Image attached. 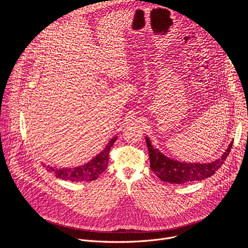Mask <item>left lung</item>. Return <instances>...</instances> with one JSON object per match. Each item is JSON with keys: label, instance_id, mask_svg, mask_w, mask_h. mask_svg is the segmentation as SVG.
Masks as SVG:
<instances>
[{"label": "left lung", "instance_id": "8db88e82", "mask_svg": "<svg viewBox=\"0 0 248 248\" xmlns=\"http://www.w3.org/2000/svg\"><path fill=\"white\" fill-rule=\"evenodd\" d=\"M145 139L148 147L151 170L161 181L178 185L205 180L213 175L228 158L233 143V141H232L222 157L214 162L207 164H192L178 162L164 156L158 149H155L152 146L148 137H145Z\"/></svg>", "mask_w": 248, "mask_h": 248}]
</instances>
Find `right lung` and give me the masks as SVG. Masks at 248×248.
Segmentation results:
<instances>
[{
	"instance_id": "add662e5",
	"label": "right lung",
	"mask_w": 248,
	"mask_h": 248,
	"mask_svg": "<svg viewBox=\"0 0 248 248\" xmlns=\"http://www.w3.org/2000/svg\"><path fill=\"white\" fill-rule=\"evenodd\" d=\"M117 140V136L112 138L105 149L100 152L95 158H93L90 162L84 164L83 166H79L73 169H57L50 166H46L43 164V167L46 170L55 173L56 178L62 179L64 181L70 182H91L97 180L99 175L107 169L109 163V153L111 147L114 145L115 141Z\"/></svg>"
}]
</instances>
